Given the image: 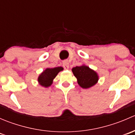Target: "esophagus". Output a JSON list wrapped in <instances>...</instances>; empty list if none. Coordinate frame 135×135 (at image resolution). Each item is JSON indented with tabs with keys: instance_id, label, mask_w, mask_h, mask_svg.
<instances>
[{
	"instance_id": "1",
	"label": "esophagus",
	"mask_w": 135,
	"mask_h": 135,
	"mask_svg": "<svg viewBox=\"0 0 135 135\" xmlns=\"http://www.w3.org/2000/svg\"><path fill=\"white\" fill-rule=\"evenodd\" d=\"M62 66H63L64 69H68L69 68V63L68 61H65L62 62Z\"/></svg>"
}]
</instances>
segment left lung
I'll use <instances>...</instances> for the list:
<instances>
[{"instance_id": "left-lung-1", "label": "left lung", "mask_w": 135, "mask_h": 135, "mask_svg": "<svg viewBox=\"0 0 135 135\" xmlns=\"http://www.w3.org/2000/svg\"><path fill=\"white\" fill-rule=\"evenodd\" d=\"M72 70L77 78L78 84L84 89L92 87L97 84L99 80L97 74L85 65L76 66Z\"/></svg>"}]
</instances>
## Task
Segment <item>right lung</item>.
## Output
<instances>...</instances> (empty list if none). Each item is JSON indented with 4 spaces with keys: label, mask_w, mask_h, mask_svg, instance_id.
I'll use <instances>...</instances> for the list:
<instances>
[{
    "label": "right lung",
    "mask_w": 135,
    "mask_h": 135,
    "mask_svg": "<svg viewBox=\"0 0 135 135\" xmlns=\"http://www.w3.org/2000/svg\"><path fill=\"white\" fill-rule=\"evenodd\" d=\"M63 70V68L59 67L53 68V69H47L39 76L38 80L40 84L42 86L48 87L52 84L53 80L57 75L60 71Z\"/></svg>",
    "instance_id": "1"
}]
</instances>
